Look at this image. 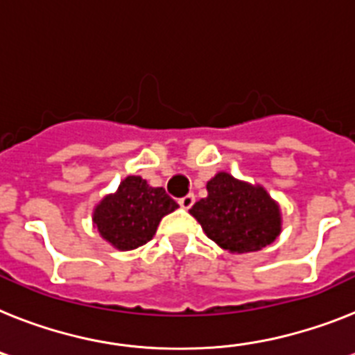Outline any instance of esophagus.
Wrapping results in <instances>:
<instances>
[{"instance_id": "34e87169", "label": "esophagus", "mask_w": 355, "mask_h": 355, "mask_svg": "<svg viewBox=\"0 0 355 355\" xmlns=\"http://www.w3.org/2000/svg\"><path fill=\"white\" fill-rule=\"evenodd\" d=\"M196 203V196L194 194H187L184 198L180 199V207L184 210L192 209V205Z\"/></svg>"}]
</instances>
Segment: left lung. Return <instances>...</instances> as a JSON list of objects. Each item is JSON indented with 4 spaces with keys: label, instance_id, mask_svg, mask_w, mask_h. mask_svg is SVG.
Listing matches in <instances>:
<instances>
[{
    "label": "left lung",
    "instance_id": "8db88e82",
    "mask_svg": "<svg viewBox=\"0 0 355 355\" xmlns=\"http://www.w3.org/2000/svg\"><path fill=\"white\" fill-rule=\"evenodd\" d=\"M207 190L209 196L199 199L190 214L221 248L237 254L256 252L279 236V207L265 189L219 172L207 183Z\"/></svg>",
    "mask_w": 355,
    "mask_h": 355
}]
</instances>
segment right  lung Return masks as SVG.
Returning a JSON list of instances; mask_svg holds the SVG:
<instances>
[{"mask_svg": "<svg viewBox=\"0 0 355 355\" xmlns=\"http://www.w3.org/2000/svg\"><path fill=\"white\" fill-rule=\"evenodd\" d=\"M175 209L178 203L163 187L152 189L139 175H128L116 194L107 196L96 207L94 223L114 247L132 250L150 241L161 218Z\"/></svg>", "mask_w": 355, "mask_h": 355, "instance_id": "1", "label": "right lung"}]
</instances>
